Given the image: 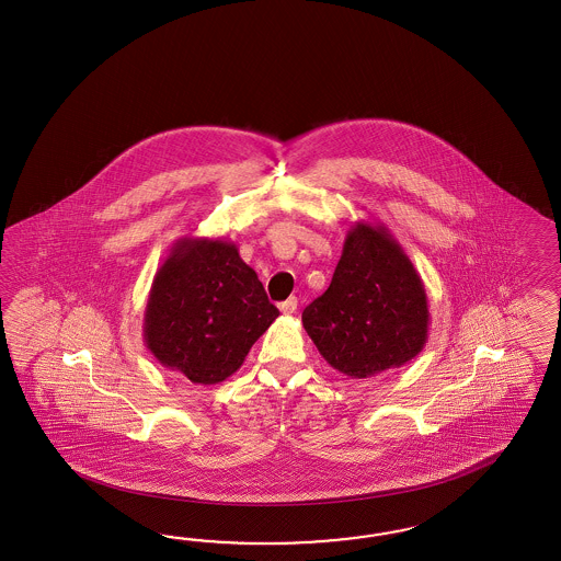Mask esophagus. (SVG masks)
Wrapping results in <instances>:
<instances>
[{"label": "esophagus", "instance_id": "1", "mask_svg": "<svg viewBox=\"0 0 561 561\" xmlns=\"http://www.w3.org/2000/svg\"><path fill=\"white\" fill-rule=\"evenodd\" d=\"M296 308H298V300H296L294 296H289L288 300H284V302L279 305V310H282L284 314H294Z\"/></svg>", "mask_w": 561, "mask_h": 561}]
</instances>
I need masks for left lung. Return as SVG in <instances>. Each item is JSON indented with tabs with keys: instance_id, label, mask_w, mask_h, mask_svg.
<instances>
[{
	"instance_id": "left-lung-1",
	"label": "left lung",
	"mask_w": 561,
	"mask_h": 561,
	"mask_svg": "<svg viewBox=\"0 0 561 561\" xmlns=\"http://www.w3.org/2000/svg\"><path fill=\"white\" fill-rule=\"evenodd\" d=\"M302 324L327 364L352 378L399 368L424 350V282L385 224L347 230L333 279L306 306Z\"/></svg>"
}]
</instances>
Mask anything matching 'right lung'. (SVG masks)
Returning <instances> with one entry per match:
<instances>
[{"instance_id":"obj_1","label":"right lung","mask_w":561,"mask_h":561,"mask_svg":"<svg viewBox=\"0 0 561 561\" xmlns=\"http://www.w3.org/2000/svg\"><path fill=\"white\" fill-rule=\"evenodd\" d=\"M277 317L234 242L183 237L153 275L144 341L164 368L193 385H218Z\"/></svg>"}]
</instances>
